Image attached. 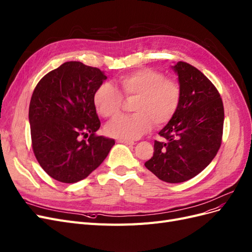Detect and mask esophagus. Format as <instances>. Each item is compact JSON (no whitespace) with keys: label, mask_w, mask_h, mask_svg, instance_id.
<instances>
[{"label":"esophagus","mask_w":252,"mask_h":252,"mask_svg":"<svg viewBox=\"0 0 252 252\" xmlns=\"http://www.w3.org/2000/svg\"><path fill=\"white\" fill-rule=\"evenodd\" d=\"M117 142L119 143H124V144H126V145H134L135 142L134 141H131V140H125V139H118Z\"/></svg>","instance_id":"obj_1"}]
</instances>
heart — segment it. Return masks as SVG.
<instances>
[{
    "label": "heart",
    "instance_id": "heart-1",
    "mask_svg": "<svg viewBox=\"0 0 252 252\" xmlns=\"http://www.w3.org/2000/svg\"><path fill=\"white\" fill-rule=\"evenodd\" d=\"M117 88L103 83L93 95V103L103 117L116 116L123 107L124 98L136 97L132 115H121L105 126L111 137L133 140L148 133L155 123L166 125L172 120L181 101V88L173 79L165 78L163 73L151 68L138 69L120 76Z\"/></svg>",
    "mask_w": 252,
    "mask_h": 252
}]
</instances>
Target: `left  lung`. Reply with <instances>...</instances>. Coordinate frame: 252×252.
I'll return each instance as SVG.
<instances>
[{
	"mask_svg": "<svg viewBox=\"0 0 252 252\" xmlns=\"http://www.w3.org/2000/svg\"><path fill=\"white\" fill-rule=\"evenodd\" d=\"M181 88V101L172 120L155 140L154 155L144 165L160 180L188 181L200 174L221 147L224 107L220 93L201 71L178 62L173 67Z\"/></svg>",
	"mask_w": 252,
	"mask_h": 252,
	"instance_id": "1",
	"label": "left lung"
}]
</instances>
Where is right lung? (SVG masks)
Wrapping results in <instances>:
<instances>
[{"instance_id":"obj_1","label":"right lung","mask_w":252,"mask_h":252,"mask_svg":"<svg viewBox=\"0 0 252 252\" xmlns=\"http://www.w3.org/2000/svg\"><path fill=\"white\" fill-rule=\"evenodd\" d=\"M105 79L98 68L67 62L47 73L32 93V150L39 165L53 179L63 183L85 179L115 144L110 138L96 135L100 120L93 95Z\"/></svg>"}]
</instances>
